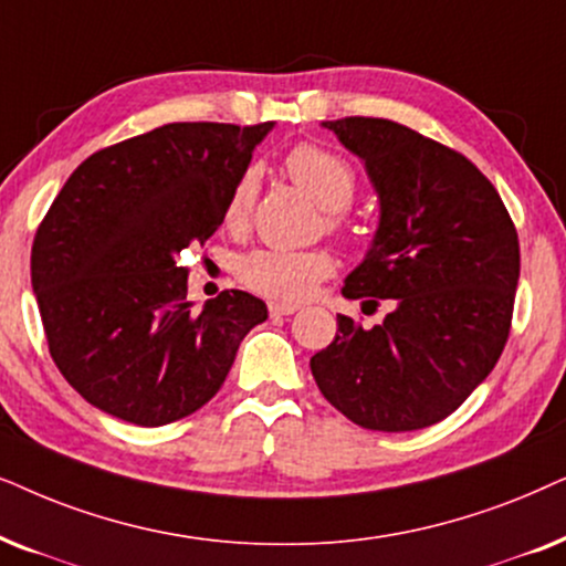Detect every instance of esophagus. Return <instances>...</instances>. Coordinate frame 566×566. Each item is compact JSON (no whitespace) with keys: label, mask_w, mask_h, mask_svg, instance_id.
Here are the masks:
<instances>
[{"label":"esophagus","mask_w":566,"mask_h":566,"mask_svg":"<svg viewBox=\"0 0 566 566\" xmlns=\"http://www.w3.org/2000/svg\"><path fill=\"white\" fill-rule=\"evenodd\" d=\"M300 311V305H295V303H269V313L274 315H292V313H297Z\"/></svg>","instance_id":"esophagus-1"}]
</instances>
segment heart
<instances>
[{
	"mask_svg": "<svg viewBox=\"0 0 566 566\" xmlns=\"http://www.w3.org/2000/svg\"><path fill=\"white\" fill-rule=\"evenodd\" d=\"M284 168L290 178L315 199V205L331 212V222H336V212L349 205L354 196V170L352 165L328 149L315 145H297L284 157ZM255 178L245 172L232 188L228 205H224V224L232 230L243 228L253 207ZM334 261L323 251H282V248H261L240 259L238 276L245 287L259 295L274 300H303L323 282Z\"/></svg>",
	"mask_w": 566,
	"mask_h": 566,
	"instance_id": "b5f03b06",
	"label": "heart"
}]
</instances>
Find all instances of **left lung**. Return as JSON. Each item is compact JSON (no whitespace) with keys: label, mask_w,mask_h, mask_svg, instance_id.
I'll list each match as a JSON object with an SVG mask.
<instances>
[{"label":"left lung","mask_w":566,"mask_h":566,"mask_svg":"<svg viewBox=\"0 0 566 566\" xmlns=\"http://www.w3.org/2000/svg\"><path fill=\"white\" fill-rule=\"evenodd\" d=\"M365 163L378 230L342 295L388 307L365 328L336 315L313 354L321 394L346 419L411 432L450 417L494 370L520 276L517 232L471 160L388 118L323 120Z\"/></svg>","instance_id":"1"}]
</instances>
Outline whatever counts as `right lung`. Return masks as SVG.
Listing matches in <instances>:
<instances>
[{
    "instance_id": "obj_1",
    "label": "right lung",
    "mask_w": 566,
    "mask_h": 566,
    "mask_svg": "<svg viewBox=\"0 0 566 566\" xmlns=\"http://www.w3.org/2000/svg\"><path fill=\"white\" fill-rule=\"evenodd\" d=\"M274 124H165L90 155L35 232L30 282L51 357L111 417L163 427L199 411L269 318L230 290L186 303L180 251L205 245Z\"/></svg>"
}]
</instances>
